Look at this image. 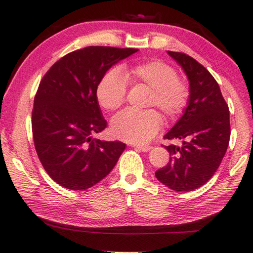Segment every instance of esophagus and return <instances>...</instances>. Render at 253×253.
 <instances>
[{
  "label": "esophagus",
  "instance_id": "1",
  "mask_svg": "<svg viewBox=\"0 0 253 253\" xmlns=\"http://www.w3.org/2000/svg\"><path fill=\"white\" fill-rule=\"evenodd\" d=\"M133 149L138 150V151H142V152H148L152 149L151 146H132Z\"/></svg>",
  "mask_w": 253,
  "mask_h": 253
}]
</instances>
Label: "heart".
I'll return each mask as SVG.
<instances>
[{
  "instance_id": "heart-1",
  "label": "heart",
  "mask_w": 253,
  "mask_h": 253,
  "mask_svg": "<svg viewBox=\"0 0 253 253\" xmlns=\"http://www.w3.org/2000/svg\"><path fill=\"white\" fill-rule=\"evenodd\" d=\"M143 84L152 89L150 106H157L164 114L173 118L185 111L190 99V89L178 78L176 69L160 60H153L120 69L107 71L96 87L99 104L107 111H115L126 100L128 84ZM162 125V116L157 111H123L114 116L111 132L120 140L143 144L157 135Z\"/></svg>"
}]
</instances>
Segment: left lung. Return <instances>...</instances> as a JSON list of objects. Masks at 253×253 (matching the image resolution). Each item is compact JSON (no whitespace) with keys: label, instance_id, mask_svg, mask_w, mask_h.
<instances>
[{"label":"left lung","instance_id":"8db88e82","mask_svg":"<svg viewBox=\"0 0 253 253\" xmlns=\"http://www.w3.org/2000/svg\"><path fill=\"white\" fill-rule=\"evenodd\" d=\"M189 80L190 99L184 114L165 139L182 146L165 147L169 162L155 177L175 191H191L206 184L221 164L229 143V110L219 85L208 69L181 52L168 51Z\"/></svg>","mask_w":253,"mask_h":253}]
</instances>
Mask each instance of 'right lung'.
<instances>
[{"instance_id": "right-lung-1", "label": "right lung", "mask_w": 253, "mask_h": 253, "mask_svg": "<svg viewBox=\"0 0 253 253\" xmlns=\"http://www.w3.org/2000/svg\"><path fill=\"white\" fill-rule=\"evenodd\" d=\"M138 49L87 46L60 58L40 82L31 126L43 169L71 190L91 188L116 165L126 144L92 138L106 121L96 99L102 76Z\"/></svg>"}]
</instances>
